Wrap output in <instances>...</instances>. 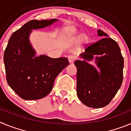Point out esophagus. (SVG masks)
<instances>
[{
  "label": "esophagus",
  "instance_id": "esophagus-1",
  "mask_svg": "<svg viewBox=\"0 0 131 131\" xmlns=\"http://www.w3.org/2000/svg\"><path fill=\"white\" fill-rule=\"evenodd\" d=\"M68 60H69V62L70 63H73L74 62H75V57L74 56L70 55L68 56Z\"/></svg>",
  "mask_w": 131,
  "mask_h": 131
}]
</instances>
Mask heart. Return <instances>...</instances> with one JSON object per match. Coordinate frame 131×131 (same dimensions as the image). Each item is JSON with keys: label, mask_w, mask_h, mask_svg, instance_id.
<instances>
[{"label": "heart", "mask_w": 131, "mask_h": 131, "mask_svg": "<svg viewBox=\"0 0 131 131\" xmlns=\"http://www.w3.org/2000/svg\"><path fill=\"white\" fill-rule=\"evenodd\" d=\"M76 34H77L76 30L73 27H68L65 30V35L68 37L75 38Z\"/></svg>", "instance_id": "obj_1"}]
</instances>
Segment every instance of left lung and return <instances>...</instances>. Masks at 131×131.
<instances>
[{
	"instance_id": "1",
	"label": "left lung",
	"mask_w": 131,
	"mask_h": 131,
	"mask_svg": "<svg viewBox=\"0 0 131 131\" xmlns=\"http://www.w3.org/2000/svg\"><path fill=\"white\" fill-rule=\"evenodd\" d=\"M98 35L104 37L90 45L80 54L83 60H77V94L88 107L100 108L107 106L115 96L123 82V57L116 41L102 30ZM94 55H96L95 58ZM99 56L98 57V56ZM95 59L99 72L87 62Z\"/></svg>"
}]
</instances>
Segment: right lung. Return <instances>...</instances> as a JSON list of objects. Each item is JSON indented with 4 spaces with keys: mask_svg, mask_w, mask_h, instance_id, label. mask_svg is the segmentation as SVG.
<instances>
[{
    "mask_svg": "<svg viewBox=\"0 0 131 131\" xmlns=\"http://www.w3.org/2000/svg\"><path fill=\"white\" fill-rule=\"evenodd\" d=\"M57 21L31 20L15 31L9 39L4 54L6 80L10 88L24 100H38L48 95L55 79L69 65L66 58L36 56L35 50L30 42L32 30L45 28Z\"/></svg>",
    "mask_w": 131,
    "mask_h": 131,
    "instance_id": "obj_1",
    "label": "right lung"
}]
</instances>
